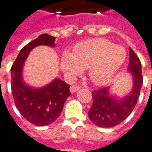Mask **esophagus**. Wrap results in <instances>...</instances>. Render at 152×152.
Segmentation results:
<instances>
[{
  "label": "esophagus",
  "instance_id": "obj_1",
  "mask_svg": "<svg viewBox=\"0 0 152 152\" xmlns=\"http://www.w3.org/2000/svg\"><path fill=\"white\" fill-rule=\"evenodd\" d=\"M80 89V87L78 86V85H73V86H71L70 87V91L72 93H74V92H76V91H78Z\"/></svg>",
  "mask_w": 152,
  "mask_h": 152
}]
</instances>
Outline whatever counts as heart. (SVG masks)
<instances>
[{"mask_svg": "<svg viewBox=\"0 0 152 152\" xmlns=\"http://www.w3.org/2000/svg\"><path fill=\"white\" fill-rule=\"evenodd\" d=\"M126 51L105 39H89L76 44L72 54L64 52L61 69L70 78L88 69L92 81L99 85L110 82L125 60Z\"/></svg>", "mask_w": 152, "mask_h": 152, "instance_id": "obj_1", "label": "heart"}]
</instances>
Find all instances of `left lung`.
Instances as JSON below:
<instances>
[{"mask_svg":"<svg viewBox=\"0 0 152 152\" xmlns=\"http://www.w3.org/2000/svg\"><path fill=\"white\" fill-rule=\"evenodd\" d=\"M129 70L133 78V87L129 94L117 100L110 95V88H104L92 91L93 104L88 111L89 119L102 128L118 125L129 115L138 100L143 83L139 58L129 48Z\"/></svg>","mask_w":152,"mask_h":152,"instance_id":"8db88e82","label":"left lung"}]
</instances>
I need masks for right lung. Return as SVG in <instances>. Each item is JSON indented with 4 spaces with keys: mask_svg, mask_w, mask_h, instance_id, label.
Here are the masks:
<instances>
[{
    "mask_svg": "<svg viewBox=\"0 0 152 152\" xmlns=\"http://www.w3.org/2000/svg\"><path fill=\"white\" fill-rule=\"evenodd\" d=\"M55 41L54 37L41 34L23 47L11 67V90L16 107L23 118L37 126L49 125L56 121L71 95L69 85L59 78L40 88H31L23 80V67L30 51L40 45L55 47Z\"/></svg>",
    "mask_w": 152,
    "mask_h": 152,
    "instance_id": "right-lung-1",
    "label": "right lung"
}]
</instances>
